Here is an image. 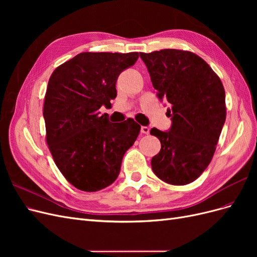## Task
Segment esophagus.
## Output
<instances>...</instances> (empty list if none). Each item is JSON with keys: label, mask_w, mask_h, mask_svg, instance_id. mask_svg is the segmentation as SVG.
I'll return each mask as SVG.
<instances>
[{"label": "esophagus", "mask_w": 257, "mask_h": 257, "mask_svg": "<svg viewBox=\"0 0 257 257\" xmlns=\"http://www.w3.org/2000/svg\"><path fill=\"white\" fill-rule=\"evenodd\" d=\"M141 132L143 134H149L150 133V128L148 127V126H142V128H141Z\"/></svg>", "instance_id": "esophagus-1"}]
</instances>
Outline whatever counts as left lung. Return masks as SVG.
I'll return each mask as SVG.
<instances>
[{
	"instance_id": "1",
	"label": "left lung",
	"mask_w": 257,
	"mask_h": 257,
	"mask_svg": "<svg viewBox=\"0 0 257 257\" xmlns=\"http://www.w3.org/2000/svg\"><path fill=\"white\" fill-rule=\"evenodd\" d=\"M161 102L170 108L168 131L151 128L161 150L151 160L153 173L174 185L193 182L211 162L226 119L225 91L206 62L190 51L163 49L139 53Z\"/></svg>"
}]
</instances>
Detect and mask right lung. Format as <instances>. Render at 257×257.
Here are the masks:
<instances>
[{"instance_id": "1", "label": "right lung", "mask_w": 257, "mask_h": 257, "mask_svg": "<svg viewBox=\"0 0 257 257\" xmlns=\"http://www.w3.org/2000/svg\"><path fill=\"white\" fill-rule=\"evenodd\" d=\"M138 52H83L56 68L44 103L47 144L54 163L75 188L96 192L118 178L124 153L141 125L133 119L112 123L99 108L116 96L119 75Z\"/></svg>"}]
</instances>
